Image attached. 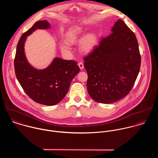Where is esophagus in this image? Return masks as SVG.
Returning <instances> with one entry per match:
<instances>
[{
	"mask_svg": "<svg viewBox=\"0 0 158 158\" xmlns=\"http://www.w3.org/2000/svg\"><path fill=\"white\" fill-rule=\"evenodd\" d=\"M78 65L79 68H80V69L81 70L83 69V68H84V64H83V63L82 62H79L78 64Z\"/></svg>",
	"mask_w": 158,
	"mask_h": 158,
	"instance_id": "obj_1",
	"label": "esophagus"
}]
</instances>
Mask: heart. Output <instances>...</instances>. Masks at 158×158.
Returning a JSON list of instances; mask_svg holds the SVG:
<instances>
[{
  "mask_svg": "<svg viewBox=\"0 0 158 158\" xmlns=\"http://www.w3.org/2000/svg\"><path fill=\"white\" fill-rule=\"evenodd\" d=\"M85 30L81 27H76L71 29L66 35V40L68 43L72 44L78 40L83 34ZM98 43V36L95 33H90L85 35L80 41V47L85 52H89L92 50ZM61 49L63 52H68L69 47L67 45H61Z\"/></svg>",
  "mask_w": 158,
  "mask_h": 158,
  "instance_id": "heart-1",
  "label": "heart"
}]
</instances>
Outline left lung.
<instances>
[{"mask_svg": "<svg viewBox=\"0 0 158 158\" xmlns=\"http://www.w3.org/2000/svg\"><path fill=\"white\" fill-rule=\"evenodd\" d=\"M111 31L83 58L88 93L94 100L102 103H112L127 95L140 67L135 33L121 19L115 23Z\"/></svg>", "mask_w": 158, "mask_h": 158, "instance_id": "1", "label": "left lung"}]
</instances>
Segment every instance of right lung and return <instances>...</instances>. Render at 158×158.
Returning <instances> with one entry per match:
<instances>
[{
  "label": "right lung",
  "mask_w": 158,
  "mask_h": 158,
  "mask_svg": "<svg viewBox=\"0 0 158 158\" xmlns=\"http://www.w3.org/2000/svg\"><path fill=\"white\" fill-rule=\"evenodd\" d=\"M50 26L47 21H40L23 33L17 45L14 64L16 78L26 94L36 103L52 106L66 96L80 68L76 61L60 58H55L43 70L36 69L28 63L24 53L27 37L38 28L47 29Z\"/></svg>",
  "instance_id": "right-lung-1"
}]
</instances>
